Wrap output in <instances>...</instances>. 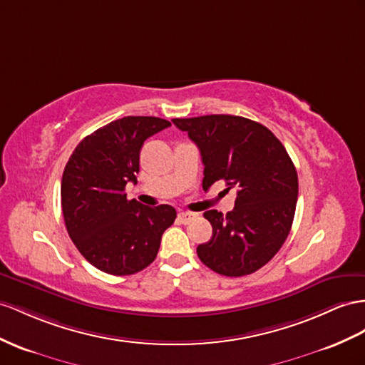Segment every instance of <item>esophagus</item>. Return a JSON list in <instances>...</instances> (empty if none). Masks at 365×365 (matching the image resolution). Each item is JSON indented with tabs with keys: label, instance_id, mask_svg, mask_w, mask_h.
Instances as JSON below:
<instances>
[{
	"label": "esophagus",
	"instance_id": "obj_1",
	"mask_svg": "<svg viewBox=\"0 0 365 365\" xmlns=\"http://www.w3.org/2000/svg\"><path fill=\"white\" fill-rule=\"evenodd\" d=\"M195 217H197V212H191V211H183L179 214V220L182 223H190L191 220H194Z\"/></svg>",
	"mask_w": 365,
	"mask_h": 365
}]
</instances>
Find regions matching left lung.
<instances>
[{
  "label": "left lung",
  "instance_id": "obj_1",
  "mask_svg": "<svg viewBox=\"0 0 365 365\" xmlns=\"http://www.w3.org/2000/svg\"><path fill=\"white\" fill-rule=\"evenodd\" d=\"M200 149L202 186L223 180L237 190L232 211H205L212 236L197 256L212 272L240 277L274 257L292 230L297 202V173L279 138L257 121L237 115L173 118Z\"/></svg>",
  "mask_w": 365,
  "mask_h": 365
}]
</instances>
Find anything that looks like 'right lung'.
Returning a JSON list of instances; mask_svg holds the SVG:
<instances>
[{
  "label": "right lung",
  "mask_w": 365,
  "mask_h": 365,
  "mask_svg": "<svg viewBox=\"0 0 365 365\" xmlns=\"http://www.w3.org/2000/svg\"><path fill=\"white\" fill-rule=\"evenodd\" d=\"M171 126L158 117H123L85 137L69 157L61 179V208L69 237L91 265L108 274L142 272L160 248L177 212L128 200L137 183L143 142Z\"/></svg>",
  "instance_id": "right-lung-1"
}]
</instances>
